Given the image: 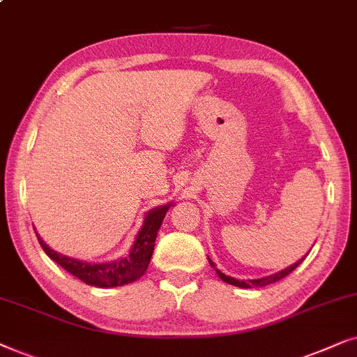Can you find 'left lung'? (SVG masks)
Segmentation results:
<instances>
[{"label": "left lung", "mask_w": 357, "mask_h": 357, "mask_svg": "<svg viewBox=\"0 0 357 357\" xmlns=\"http://www.w3.org/2000/svg\"><path fill=\"white\" fill-rule=\"evenodd\" d=\"M305 258H307V255L303 256V258L298 259L297 263H294V264H291V266H287V268H284L282 271H279V273H274V274H271V275H264V278H259V279H248V281H240V279L230 278V275L223 274L220 269H217V268H215V264L212 263V259H211V258H208V263H211L212 268L215 269V273L218 274V278H220L223 282L231 284V286H236V287H241V289H253V287H264V286H268V284H273V282L281 281L282 278H286V275L291 274L292 271L296 269L297 266L301 264L302 261L305 259Z\"/></svg>", "instance_id": "obj_1"}]
</instances>
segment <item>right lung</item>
I'll list each match as a JSON object with an SVG mask.
<instances>
[{
	"label": "right lung",
	"instance_id": "1",
	"mask_svg": "<svg viewBox=\"0 0 357 357\" xmlns=\"http://www.w3.org/2000/svg\"><path fill=\"white\" fill-rule=\"evenodd\" d=\"M173 206L174 202H168L165 206H158L146 212L144 225H142L139 234H137L135 241L129 250V253L114 261H107V263H88V261L75 259L70 258V256L56 253L55 250H52L40 238L37 231L36 234L42 250L45 251L47 256L50 259H54L56 264H60L65 271H68L70 274H73L75 278H78L79 281L88 284V286L106 289L126 286V284L134 282L145 274V271L150 264L151 255H153L156 235H158V230L161 223H163L166 212Z\"/></svg>",
	"mask_w": 357,
	"mask_h": 357
}]
</instances>
